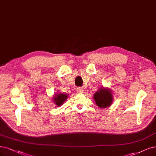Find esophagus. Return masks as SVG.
Returning a JSON list of instances; mask_svg holds the SVG:
<instances>
[{
	"mask_svg": "<svg viewBox=\"0 0 156 156\" xmlns=\"http://www.w3.org/2000/svg\"><path fill=\"white\" fill-rule=\"evenodd\" d=\"M83 90V88H82V87H78L77 89V91H78V93H82Z\"/></svg>",
	"mask_w": 156,
	"mask_h": 156,
	"instance_id": "1",
	"label": "esophagus"
}]
</instances>
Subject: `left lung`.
I'll list each match as a JSON object with an SVG mask.
<instances>
[{"label": "left lung", "mask_w": 156, "mask_h": 156, "mask_svg": "<svg viewBox=\"0 0 156 156\" xmlns=\"http://www.w3.org/2000/svg\"><path fill=\"white\" fill-rule=\"evenodd\" d=\"M94 99L99 107L106 108L111 105L112 95L110 90L103 87L94 94Z\"/></svg>", "instance_id": "left-lung-1"}]
</instances>
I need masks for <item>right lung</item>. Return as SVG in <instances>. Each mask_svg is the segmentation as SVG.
I'll list each match as a JSON object with an SVG mask.
<instances>
[{"label": "right lung", "mask_w": 156, "mask_h": 156, "mask_svg": "<svg viewBox=\"0 0 156 156\" xmlns=\"http://www.w3.org/2000/svg\"><path fill=\"white\" fill-rule=\"evenodd\" d=\"M67 96H68L65 94H58L54 96L53 101L57 106H60L62 105V103L64 102V101H66V100H67Z\"/></svg>", "instance_id": "add662e5"}]
</instances>
